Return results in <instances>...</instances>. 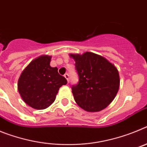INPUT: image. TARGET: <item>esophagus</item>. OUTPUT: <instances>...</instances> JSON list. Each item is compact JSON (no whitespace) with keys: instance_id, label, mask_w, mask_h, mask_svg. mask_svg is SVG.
Masks as SVG:
<instances>
[{"instance_id":"1","label":"esophagus","mask_w":147,"mask_h":147,"mask_svg":"<svg viewBox=\"0 0 147 147\" xmlns=\"http://www.w3.org/2000/svg\"><path fill=\"white\" fill-rule=\"evenodd\" d=\"M64 76L66 80H67V83H69V75H68V74H65L64 75Z\"/></svg>"}]
</instances>
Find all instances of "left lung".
<instances>
[{
    "label": "left lung",
    "instance_id": "8db88e82",
    "mask_svg": "<svg viewBox=\"0 0 147 147\" xmlns=\"http://www.w3.org/2000/svg\"><path fill=\"white\" fill-rule=\"evenodd\" d=\"M79 76L73 85L75 102L88 112H98L108 106L119 89V71L107 59L92 52L70 54Z\"/></svg>",
    "mask_w": 147,
    "mask_h": 147
}]
</instances>
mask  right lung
I'll use <instances>...</instances> for the list:
<instances>
[{"label":"right lung","mask_w":147,"mask_h":147,"mask_svg":"<svg viewBox=\"0 0 147 147\" xmlns=\"http://www.w3.org/2000/svg\"><path fill=\"white\" fill-rule=\"evenodd\" d=\"M51 56L42 55L32 60L18 80L20 96L34 109L49 107L54 102L59 88L67 84L65 78L59 74L57 67H51Z\"/></svg>","instance_id":"add662e5"}]
</instances>
